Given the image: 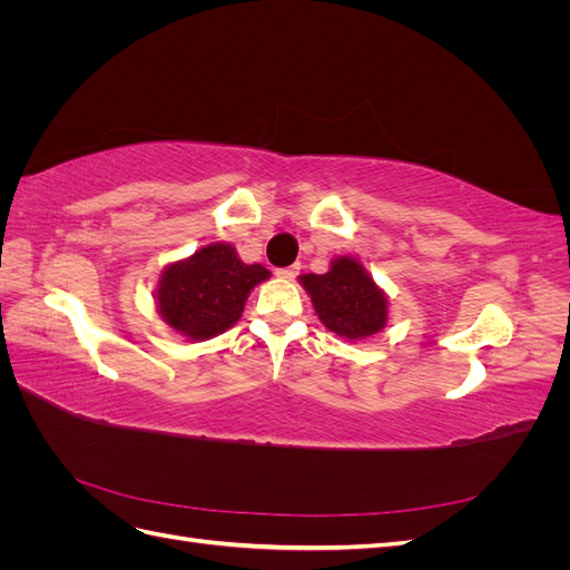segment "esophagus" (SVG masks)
<instances>
[{
	"label": "esophagus",
	"mask_w": 570,
	"mask_h": 570,
	"mask_svg": "<svg viewBox=\"0 0 570 570\" xmlns=\"http://www.w3.org/2000/svg\"><path fill=\"white\" fill-rule=\"evenodd\" d=\"M299 264H295V266H287V268H278L275 271V275H278V278H283V281H295L297 275H299Z\"/></svg>",
	"instance_id": "34e87169"
}]
</instances>
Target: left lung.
Segmentation results:
<instances>
[{"instance_id": "left-lung-1", "label": "left lung", "mask_w": 570, "mask_h": 570, "mask_svg": "<svg viewBox=\"0 0 570 570\" xmlns=\"http://www.w3.org/2000/svg\"><path fill=\"white\" fill-rule=\"evenodd\" d=\"M321 323L340 337L364 340L387 323V297L352 256H337L331 271L302 275Z\"/></svg>"}]
</instances>
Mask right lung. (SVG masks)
I'll use <instances>...</instances> for the list:
<instances>
[{"mask_svg": "<svg viewBox=\"0 0 570 570\" xmlns=\"http://www.w3.org/2000/svg\"><path fill=\"white\" fill-rule=\"evenodd\" d=\"M268 275L262 264H245L226 243L206 245L161 273L159 314L189 340L216 337L239 321L249 292Z\"/></svg>", "mask_w": 570, "mask_h": 570, "instance_id": "add662e5", "label": "right lung"}]
</instances>
